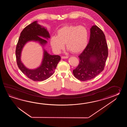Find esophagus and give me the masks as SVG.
Segmentation results:
<instances>
[{
	"instance_id": "esophagus-1",
	"label": "esophagus",
	"mask_w": 127,
	"mask_h": 127,
	"mask_svg": "<svg viewBox=\"0 0 127 127\" xmlns=\"http://www.w3.org/2000/svg\"><path fill=\"white\" fill-rule=\"evenodd\" d=\"M68 58V57H67V56H62L61 57V58L62 59H67Z\"/></svg>"
}]
</instances>
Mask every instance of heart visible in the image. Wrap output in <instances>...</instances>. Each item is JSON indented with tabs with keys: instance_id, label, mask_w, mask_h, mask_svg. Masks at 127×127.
I'll list each match as a JSON object with an SVG mask.
<instances>
[{
	"instance_id": "b5f03b06",
	"label": "heart",
	"mask_w": 127,
	"mask_h": 127,
	"mask_svg": "<svg viewBox=\"0 0 127 127\" xmlns=\"http://www.w3.org/2000/svg\"><path fill=\"white\" fill-rule=\"evenodd\" d=\"M89 38V32L83 26L67 25L57 31V36L51 37L50 40L53 50L59 54L64 49L65 43L68 50L74 54H79L86 48Z\"/></svg>"
}]
</instances>
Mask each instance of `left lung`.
<instances>
[{"label": "left lung", "mask_w": 127, "mask_h": 127, "mask_svg": "<svg viewBox=\"0 0 127 127\" xmlns=\"http://www.w3.org/2000/svg\"><path fill=\"white\" fill-rule=\"evenodd\" d=\"M108 56L105 36L100 28L94 25L90 28L89 43L78 56L79 63L73 70V75L80 81L94 78L103 71Z\"/></svg>", "instance_id": "left-lung-1"}]
</instances>
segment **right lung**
Segmentation results:
<instances>
[{
  "mask_svg": "<svg viewBox=\"0 0 127 127\" xmlns=\"http://www.w3.org/2000/svg\"><path fill=\"white\" fill-rule=\"evenodd\" d=\"M50 35L47 28L38 24V21L32 22L25 27L20 33L16 49L17 63L22 72L33 81H42L49 78L54 73L57 64L61 60L59 55H51L44 48ZM30 41H37L43 49V57L41 64L34 69L26 67L21 62V57L22 50L25 45Z\"/></svg>",
  "mask_w": 127,
  "mask_h": 127,
  "instance_id": "1",
  "label": "right lung"
}]
</instances>
